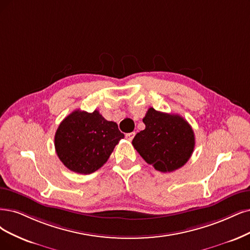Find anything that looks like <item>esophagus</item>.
Masks as SVG:
<instances>
[{"mask_svg": "<svg viewBox=\"0 0 250 250\" xmlns=\"http://www.w3.org/2000/svg\"><path fill=\"white\" fill-rule=\"evenodd\" d=\"M135 132H133V133H128V134H126L125 135V138H126V140H128V141H132L133 139H134V137H135Z\"/></svg>", "mask_w": 250, "mask_h": 250, "instance_id": "obj_1", "label": "esophagus"}]
</instances>
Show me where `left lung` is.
I'll return each instance as SVG.
<instances>
[{
  "instance_id": "8db88e82",
  "label": "left lung",
  "mask_w": 250,
  "mask_h": 250,
  "mask_svg": "<svg viewBox=\"0 0 250 250\" xmlns=\"http://www.w3.org/2000/svg\"><path fill=\"white\" fill-rule=\"evenodd\" d=\"M143 123L145 128L135 136L132 144L147 164L163 173L187 164L195 148V134L186 119L151 107Z\"/></svg>"
}]
</instances>
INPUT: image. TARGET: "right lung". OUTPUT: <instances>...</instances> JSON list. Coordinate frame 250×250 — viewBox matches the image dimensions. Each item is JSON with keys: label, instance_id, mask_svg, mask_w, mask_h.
Returning <instances> with one entry per match:
<instances>
[{"label": "right lung", "instance_id": "right-lung-1", "mask_svg": "<svg viewBox=\"0 0 250 250\" xmlns=\"http://www.w3.org/2000/svg\"><path fill=\"white\" fill-rule=\"evenodd\" d=\"M124 137L116 123L108 122L98 110L88 113L78 109L59 125L54 146L59 159L69 170L90 174L108 161Z\"/></svg>", "mask_w": 250, "mask_h": 250}]
</instances>
